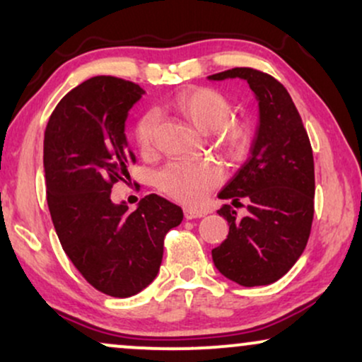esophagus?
I'll return each mask as SVG.
<instances>
[{"mask_svg": "<svg viewBox=\"0 0 362 362\" xmlns=\"http://www.w3.org/2000/svg\"><path fill=\"white\" fill-rule=\"evenodd\" d=\"M185 217H186L187 221L199 219V217H204V212L196 211V209H189V207H186V209H185Z\"/></svg>", "mask_w": 362, "mask_h": 362, "instance_id": "1", "label": "esophagus"}]
</instances>
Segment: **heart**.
I'll use <instances>...</instances> for the list:
<instances>
[{"label":"heart","instance_id":"obj_1","mask_svg":"<svg viewBox=\"0 0 362 362\" xmlns=\"http://www.w3.org/2000/svg\"><path fill=\"white\" fill-rule=\"evenodd\" d=\"M171 110L202 133L232 158L244 156L252 145L254 127L245 118H232L234 105L224 92L212 87H187L168 100ZM158 115L146 112L135 127V145L141 155L155 150ZM219 168L209 161H173L158 173V187L182 204L196 206L221 182Z\"/></svg>","mask_w":362,"mask_h":362}]
</instances>
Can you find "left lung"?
Listing matches in <instances>:
<instances>
[{
    "label": "left lung",
    "mask_w": 362,
    "mask_h": 362,
    "mask_svg": "<svg viewBox=\"0 0 362 362\" xmlns=\"http://www.w3.org/2000/svg\"><path fill=\"white\" fill-rule=\"evenodd\" d=\"M245 78L259 98L260 125L252 155L219 192L221 199H247L249 214L232 206L217 211L229 234L212 250L217 270L242 286L274 284L303 254L315 214L313 150L286 88L270 74L234 67L212 81ZM240 204V202H239Z\"/></svg>",
    "instance_id": "left-lung-1"
}]
</instances>
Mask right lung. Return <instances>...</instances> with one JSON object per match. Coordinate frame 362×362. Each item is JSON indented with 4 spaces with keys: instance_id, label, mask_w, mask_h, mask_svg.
Listing matches in <instances>:
<instances>
[{
    "instance_id": "right-lung-1",
    "label": "right lung",
    "mask_w": 362,
    "mask_h": 362,
    "mask_svg": "<svg viewBox=\"0 0 362 362\" xmlns=\"http://www.w3.org/2000/svg\"><path fill=\"white\" fill-rule=\"evenodd\" d=\"M145 90L135 82L97 76L72 88L44 133V176L54 229L66 255L93 288L127 298L155 280L165 235L182 211L148 194L133 212L110 199L136 158L125 120Z\"/></svg>"
}]
</instances>
